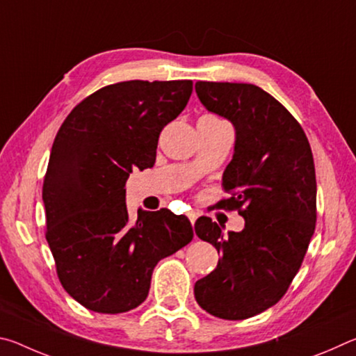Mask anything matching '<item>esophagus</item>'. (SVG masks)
<instances>
[{
    "mask_svg": "<svg viewBox=\"0 0 356 356\" xmlns=\"http://www.w3.org/2000/svg\"><path fill=\"white\" fill-rule=\"evenodd\" d=\"M186 215H188V220L191 221V225H195V221L197 218V212H193V210H191V212H188Z\"/></svg>",
    "mask_w": 356,
    "mask_h": 356,
    "instance_id": "esophagus-1",
    "label": "esophagus"
}]
</instances>
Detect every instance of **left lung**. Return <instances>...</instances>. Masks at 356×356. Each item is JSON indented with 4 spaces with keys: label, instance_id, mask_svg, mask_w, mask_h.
<instances>
[{
    "label": "left lung",
    "instance_id": "left-lung-1",
    "mask_svg": "<svg viewBox=\"0 0 356 356\" xmlns=\"http://www.w3.org/2000/svg\"><path fill=\"white\" fill-rule=\"evenodd\" d=\"M209 111L231 120L236 149L222 174L231 197L216 206L237 210L242 232L197 218L196 236L222 257L195 284L197 305L226 321L261 314L284 297L316 231L317 184L303 129L273 95L248 83L197 81Z\"/></svg>",
    "mask_w": 356,
    "mask_h": 356
}]
</instances>
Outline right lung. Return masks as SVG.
<instances>
[{
    "label": "right lung",
    "mask_w": 356,
    "mask_h": 356,
    "mask_svg": "<svg viewBox=\"0 0 356 356\" xmlns=\"http://www.w3.org/2000/svg\"><path fill=\"white\" fill-rule=\"evenodd\" d=\"M191 91V80L108 84L58 130L42 188L45 238L63 287L86 309L119 314L140 306L155 265L191 242L186 216L138 210L130 225L125 206L131 170L154 165L161 130Z\"/></svg>",
    "instance_id": "1"
}]
</instances>
